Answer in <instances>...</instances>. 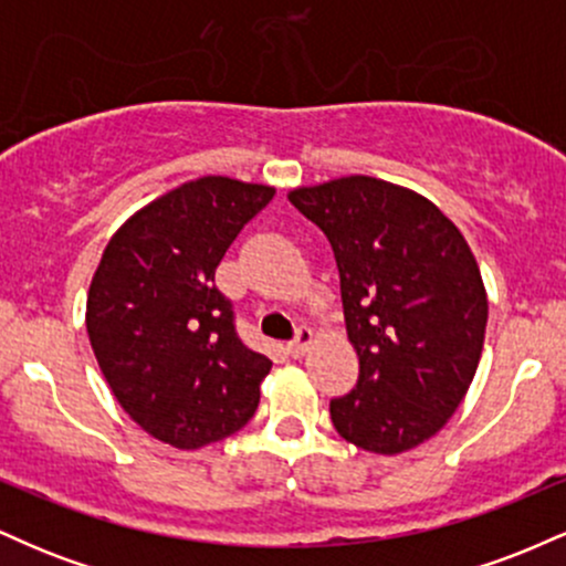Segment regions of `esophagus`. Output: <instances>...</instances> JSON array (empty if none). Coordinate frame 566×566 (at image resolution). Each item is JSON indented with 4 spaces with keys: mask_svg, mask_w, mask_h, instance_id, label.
I'll use <instances>...</instances> for the list:
<instances>
[{
    "mask_svg": "<svg viewBox=\"0 0 566 566\" xmlns=\"http://www.w3.org/2000/svg\"><path fill=\"white\" fill-rule=\"evenodd\" d=\"M311 343H314V333H311V327H297L295 337L287 343V350L297 359V356H303L305 350L311 348Z\"/></svg>",
    "mask_w": 566,
    "mask_h": 566,
    "instance_id": "esophagus-1",
    "label": "esophagus"
}]
</instances>
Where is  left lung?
I'll return each instance as SVG.
<instances>
[{
	"label": "left lung",
	"instance_id": "1",
	"mask_svg": "<svg viewBox=\"0 0 566 566\" xmlns=\"http://www.w3.org/2000/svg\"><path fill=\"white\" fill-rule=\"evenodd\" d=\"M287 199L333 244L359 356L356 388L329 401L335 431L375 454L423 444L460 407L482 359L486 290L469 242L433 201L369 175Z\"/></svg>",
	"mask_w": 566,
	"mask_h": 566
}]
</instances>
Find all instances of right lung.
<instances>
[{"label": "right lung", "instance_id": "1", "mask_svg": "<svg viewBox=\"0 0 566 566\" xmlns=\"http://www.w3.org/2000/svg\"><path fill=\"white\" fill-rule=\"evenodd\" d=\"M274 188L205 175L148 201L103 250L87 335L103 378L143 431L178 450L255 415L269 356L247 348L216 269Z\"/></svg>", "mask_w": 566, "mask_h": 566}]
</instances>
